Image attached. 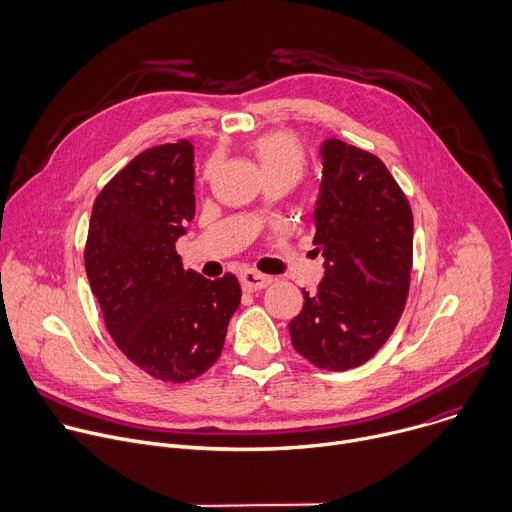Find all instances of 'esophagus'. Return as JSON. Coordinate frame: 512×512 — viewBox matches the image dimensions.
<instances>
[{"label": "esophagus", "mask_w": 512, "mask_h": 512, "mask_svg": "<svg viewBox=\"0 0 512 512\" xmlns=\"http://www.w3.org/2000/svg\"><path fill=\"white\" fill-rule=\"evenodd\" d=\"M241 283H243L245 291H259L271 283V277H267L255 269H247L241 273Z\"/></svg>", "instance_id": "1"}]
</instances>
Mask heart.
<instances>
[{
    "label": "heart",
    "mask_w": 512,
    "mask_h": 512,
    "mask_svg": "<svg viewBox=\"0 0 512 512\" xmlns=\"http://www.w3.org/2000/svg\"><path fill=\"white\" fill-rule=\"evenodd\" d=\"M251 150L257 156L267 180L275 176H289L296 182L308 168V154L298 135L289 131H267L251 141ZM218 166V156L212 154L202 168V178L210 180Z\"/></svg>",
    "instance_id": "b5f03b06"
}]
</instances>
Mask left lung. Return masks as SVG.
I'll list each match as a JSON object with an SVG mask.
<instances>
[{"label":"left lung","instance_id":"1","mask_svg":"<svg viewBox=\"0 0 512 512\" xmlns=\"http://www.w3.org/2000/svg\"><path fill=\"white\" fill-rule=\"evenodd\" d=\"M324 180L314 245L326 275L289 322L291 344L314 367L348 371L371 360L397 328L413 269V212L387 166L340 139L322 145Z\"/></svg>","mask_w":512,"mask_h":512}]
</instances>
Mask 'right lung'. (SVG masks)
<instances>
[{"label": "right lung", "instance_id": "obj_1", "mask_svg": "<svg viewBox=\"0 0 512 512\" xmlns=\"http://www.w3.org/2000/svg\"><path fill=\"white\" fill-rule=\"evenodd\" d=\"M188 139L137 154L99 192L85 269L117 348L150 377L188 383L223 352L241 304L233 273L214 281L182 267L176 241L194 218Z\"/></svg>", "mask_w": 512, "mask_h": 512}]
</instances>
